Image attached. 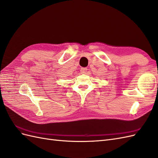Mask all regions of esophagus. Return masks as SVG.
<instances>
[{"label": "esophagus", "instance_id": "obj_1", "mask_svg": "<svg viewBox=\"0 0 158 158\" xmlns=\"http://www.w3.org/2000/svg\"><path fill=\"white\" fill-rule=\"evenodd\" d=\"M87 70H88V69H86V68H82V69H80V72L82 74H86L87 72Z\"/></svg>", "mask_w": 158, "mask_h": 158}]
</instances>
